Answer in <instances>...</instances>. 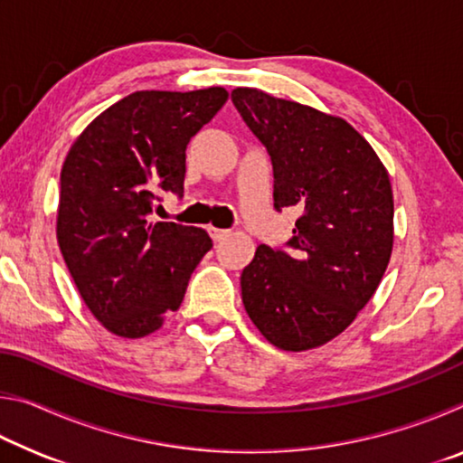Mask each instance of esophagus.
Segmentation results:
<instances>
[{
  "label": "esophagus",
  "mask_w": 463,
  "mask_h": 463,
  "mask_svg": "<svg viewBox=\"0 0 463 463\" xmlns=\"http://www.w3.org/2000/svg\"><path fill=\"white\" fill-rule=\"evenodd\" d=\"M210 234H213L214 241H224L226 237H231V231H226V229H214V226H210Z\"/></svg>",
  "instance_id": "esophagus-1"
}]
</instances>
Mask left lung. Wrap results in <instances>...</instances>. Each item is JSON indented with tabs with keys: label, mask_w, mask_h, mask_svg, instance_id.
<instances>
[{
	"label": "left lung",
	"mask_w": 463,
	"mask_h": 463,
	"mask_svg": "<svg viewBox=\"0 0 463 463\" xmlns=\"http://www.w3.org/2000/svg\"><path fill=\"white\" fill-rule=\"evenodd\" d=\"M231 98L271 156L273 206L302 213L288 250L255 249L241 273L242 304L278 349L320 347L354 323L390 263L388 171L339 116L255 88Z\"/></svg>",
	"instance_id": "obj_1"
}]
</instances>
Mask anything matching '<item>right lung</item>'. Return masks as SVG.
<instances>
[{"mask_svg":"<svg viewBox=\"0 0 463 463\" xmlns=\"http://www.w3.org/2000/svg\"><path fill=\"white\" fill-rule=\"evenodd\" d=\"M224 88L135 91L93 118L61 169L57 241L85 307L124 339L161 328L213 249L203 229L153 222L156 194L182 195L185 148Z\"/></svg>","mask_w":463,"mask_h":463,"instance_id":"add662e5","label":"right lung"}]
</instances>
